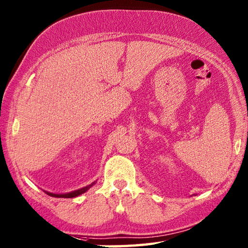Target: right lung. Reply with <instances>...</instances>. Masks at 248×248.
I'll return each instance as SVG.
<instances>
[{
  "instance_id": "add662e5",
  "label": "right lung",
  "mask_w": 248,
  "mask_h": 248,
  "mask_svg": "<svg viewBox=\"0 0 248 248\" xmlns=\"http://www.w3.org/2000/svg\"><path fill=\"white\" fill-rule=\"evenodd\" d=\"M94 184L95 183H92L91 185L85 186V188H81V189H78V190L69 192V193H64V194H55V193H51V192H47V191H45V192H46L47 195L53 196V197H63V199H72V197H76V196H78V195H80L82 193H85V192L89 190Z\"/></svg>"
}]
</instances>
